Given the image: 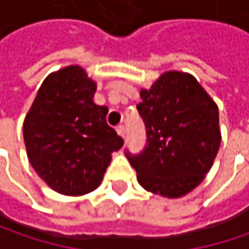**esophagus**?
I'll list each match as a JSON object with an SVG mask.
<instances>
[{
	"instance_id": "obj_1",
	"label": "esophagus",
	"mask_w": 249,
	"mask_h": 249,
	"mask_svg": "<svg viewBox=\"0 0 249 249\" xmlns=\"http://www.w3.org/2000/svg\"><path fill=\"white\" fill-rule=\"evenodd\" d=\"M116 131H118V134H120L123 139L126 137V129H124V126H123V124L118 126V127H116Z\"/></svg>"
}]
</instances>
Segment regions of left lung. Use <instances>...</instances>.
<instances>
[{
	"instance_id": "1",
	"label": "left lung",
	"mask_w": 249,
	"mask_h": 249,
	"mask_svg": "<svg viewBox=\"0 0 249 249\" xmlns=\"http://www.w3.org/2000/svg\"><path fill=\"white\" fill-rule=\"evenodd\" d=\"M137 105L145 124L142 151L124 154L140 184L175 198L196 188L209 172L220 145L219 109L191 74L163 73Z\"/></svg>"
}]
</instances>
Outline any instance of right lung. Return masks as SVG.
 <instances>
[{"label":"right lung","mask_w":249,"mask_h":249,"mask_svg":"<svg viewBox=\"0 0 249 249\" xmlns=\"http://www.w3.org/2000/svg\"><path fill=\"white\" fill-rule=\"evenodd\" d=\"M95 83L79 66L50 74L23 123L27 157L48 186L82 196L100 186L110 154L123 139L107 123L108 108L95 105Z\"/></svg>","instance_id":"add662e5"}]
</instances>
